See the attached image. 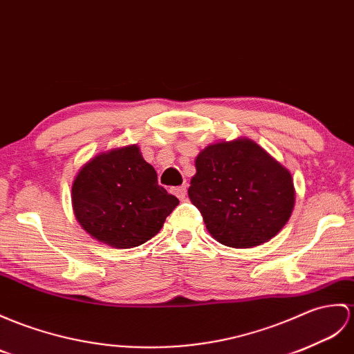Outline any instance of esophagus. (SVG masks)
Returning a JSON list of instances; mask_svg holds the SVG:
<instances>
[{
    "instance_id": "esophagus-1",
    "label": "esophagus",
    "mask_w": 354,
    "mask_h": 354,
    "mask_svg": "<svg viewBox=\"0 0 354 354\" xmlns=\"http://www.w3.org/2000/svg\"><path fill=\"white\" fill-rule=\"evenodd\" d=\"M171 193H174L178 199H185V196H187V185H180V187H175V188H171Z\"/></svg>"
}]
</instances>
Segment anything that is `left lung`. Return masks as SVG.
<instances>
[{
  "instance_id": "obj_1",
  "label": "left lung",
  "mask_w": 354,
  "mask_h": 354,
  "mask_svg": "<svg viewBox=\"0 0 354 354\" xmlns=\"http://www.w3.org/2000/svg\"><path fill=\"white\" fill-rule=\"evenodd\" d=\"M188 197L218 243L249 249L286 225L295 190L288 169L252 140L236 138L197 155Z\"/></svg>"
}]
</instances>
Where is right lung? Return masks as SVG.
Returning a JSON list of instances; mask_svg holds the SVG:
<instances>
[{
  "mask_svg": "<svg viewBox=\"0 0 354 354\" xmlns=\"http://www.w3.org/2000/svg\"><path fill=\"white\" fill-rule=\"evenodd\" d=\"M179 201L158 185L137 145L97 153L72 184V208L95 240L131 249L151 240Z\"/></svg>",
  "mask_w": 354,
  "mask_h": 354,
  "instance_id": "add662e5",
  "label": "right lung"
}]
</instances>
